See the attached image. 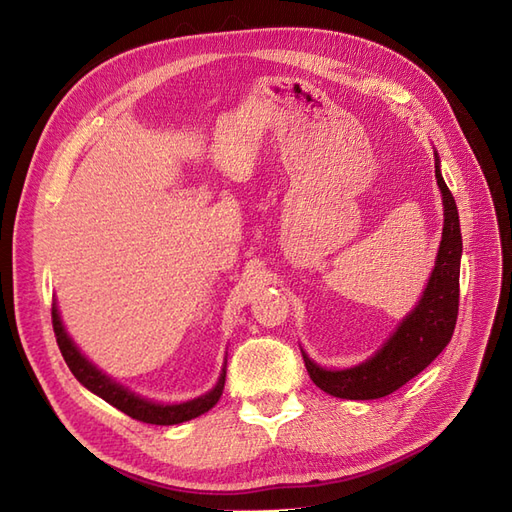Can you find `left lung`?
<instances>
[{"label": "left lung", "mask_w": 512, "mask_h": 512, "mask_svg": "<svg viewBox=\"0 0 512 512\" xmlns=\"http://www.w3.org/2000/svg\"><path fill=\"white\" fill-rule=\"evenodd\" d=\"M436 179L444 203V228L427 288L421 301L408 314L397 331L369 361L350 369H324L303 352L309 378L318 389L342 399H380L401 389L406 382L436 359L451 342L459 312V265L461 230L455 198L440 173L436 153Z\"/></svg>", "instance_id": "8db88e82"}]
</instances>
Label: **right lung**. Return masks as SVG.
Wrapping results in <instances>:
<instances>
[{
  "mask_svg": "<svg viewBox=\"0 0 512 512\" xmlns=\"http://www.w3.org/2000/svg\"><path fill=\"white\" fill-rule=\"evenodd\" d=\"M53 331L57 337V346L61 350V356L68 363L70 371L74 374V378L79 380L85 389H89L91 393H96L98 397H102L108 404L115 406L117 410H121L123 414H128L136 421L141 423H149V425H179L185 421H192V418L209 412L218 399L222 397L224 391V380H226V369H222L218 384L205 395H200L196 399L183 401V404H156V401H149L134 395L132 391L123 389L121 384H117L115 380L108 378L106 374L94 365L89 363L85 356L81 354V350L74 346L72 339L68 337L64 324H61L57 305L53 303Z\"/></svg>",
  "mask_w": 512,
  "mask_h": 512,
  "instance_id": "1",
  "label": "right lung"
}]
</instances>
